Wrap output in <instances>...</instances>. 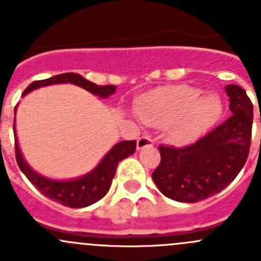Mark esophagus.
<instances>
[{
  "mask_svg": "<svg viewBox=\"0 0 261 261\" xmlns=\"http://www.w3.org/2000/svg\"><path fill=\"white\" fill-rule=\"evenodd\" d=\"M147 146H152V140L150 138H146V136H143L138 140V145H136V149L138 150H143L144 147Z\"/></svg>",
  "mask_w": 261,
  "mask_h": 261,
  "instance_id": "1",
  "label": "esophagus"
}]
</instances>
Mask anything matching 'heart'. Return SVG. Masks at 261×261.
Returning <instances> with one entry per match:
<instances>
[{
	"instance_id": "b5f03b06",
	"label": "heart",
	"mask_w": 261,
	"mask_h": 261,
	"mask_svg": "<svg viewBox=\"0 0 261 261\" xmlns=\"http://www.w3.org/2000/svg\"><path fill=\"white\" fill-rule=\"evenodd\" d=\"M202 96L194 87H160L146 92L136 101L135 111L147 126L169 125L170 140L187 145L210 128L222 114V103L217 96Z\"/></svg>"
}]
</instances>
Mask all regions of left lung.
<instances>
[{
    "label": "left lung",
    "mask_w": 261,
    "mask_h": 261,
    "mask_svg": "<svg viewBox=\"0 0 261 261\" xmlns=\"http://www.w3.org/2000/svg\"><path fill=\"white\" fill-rule=\"evenodd\" d=\"M232 116L193 145H160L152 180L165 197L194 203L225 189L246 163L251 141L252 103L238 84H227Z\"/></svg>",
    "instance_id": "left-lung-1"
}]
</instances>
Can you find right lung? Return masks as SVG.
Instances as JSON below:
<instances>
[{"label":"right lung","mask_w":261,"mask_h":261,"mask_svg":"<svg viewBox=\"0 0 261 261\" xmlns=\"http://www.w3.org/2000/svg\"><path fill=\"white\" fill-rule=\"evenodd\" d=\"M70 83L74 86L86 89L89 93L99 97V98H109L110 96L116 93V86H98L93 82L86 80L77 73H63V74L53 75L48 80L33 82L28 88L23 91L22 97L35 89L41 87L53 86V84ZM17 106L15 107V116H16ZM15 134V151H16V160L21 172L26 175L29 180L41 192L45 197L70 208H83L91 204L96 203L101 198H103L111 187L112 179L116 174L118 163L125 158L130 156L135 152L136 141L126 140L115 144L101 159V162L86 174L73 179H53L45 177L36 170H34L23 158L20 145H18L16 135V117L14 122Z\"/></svg>","instance_id":"obj_1"}]
</instances>
